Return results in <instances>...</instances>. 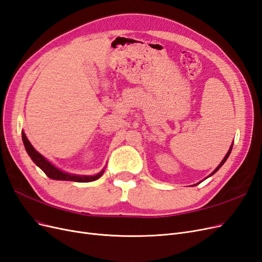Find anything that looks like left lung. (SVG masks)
<instances>
[{"mask_svg":"<svg viewBox=\"0 0 262 262\" xmlns=\"http://www.w3.org/2000/svg\"><path fill=\"white\" fill-rule=\"evenodd\" d=\"M232 147H233V143H232V145L230 146V148H229V150H228V152H227V155H225V156H224V158H223V159H222V161L220 162V165H219V166H218L217 168H215V169H214V170L212 171V172H211V174H209V176H208V177H207V178H209V177H211L212 174H214V173H215V172H217V171H218V170H219V169H220V168H221V167L223 166V164H224V162H225V161H227L228 157H229V156H230V154H231V150H232ZM207 178H206V179H207ZM200 183H201V182H200ZM195 185H196V184H195Z\"/></svg>","mask_w":262,"mask_h":262,"instance_id":"obj_1","label":"left lung"}]
</instances>
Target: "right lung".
<instances>
[{"label":"right lung","mask_w":262,"mask_h":262,"mask_svg":"<svg viewBox=\"0 0 262 262\" xmlns=\"http://www.w3.org/2000/svg\"><path fill=\"white\" fill-rule=\"evenodd\" d=\"M21 135H23V142H24L25 148H26L27 152H28V155L30 156V158L32 159V161L43 171L45 174H47L49 178H51L53 180L84 183V182L95 181V180H97L98 178H101L104 173L105 168L103 170H101L98 173L94 174V176H80V174H74V173L65 172V171L60 170L55 165H53L51 161H49L43 155H41L39 151L35 150V148L31 145V143L29 142V140L27 139L24 131L21 132Z\"/></svg>","instance_id":"right-lung-1"}]
</instances>
